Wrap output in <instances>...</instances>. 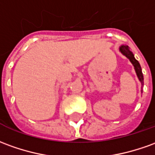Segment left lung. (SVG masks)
Listing matches in <instances>:
<instances>
[{"mask_svg":"<svg viewBox=\"0 0 155 155\" xmlns=\"http://www.w3.org/2000/svg\"><path fill=\"white\" fill-rule=\"evenodd\" d=\"M119 50L122 53V54H123L124 56H126L127 59L130 60V62L132 63V64L134 65V70H135V72H136V74L138 78V81H140L141 83V93H143V73H142V69L141 66H140V64L138 63V61L137 59L134 58V54L132 53L130 49H129V47L127 46V45H121L120 48H119Z\"/></svg>","mask_w":155,"mask_h":155,"instance_id":"obj_1","label":"left lung"}]
</instances>
